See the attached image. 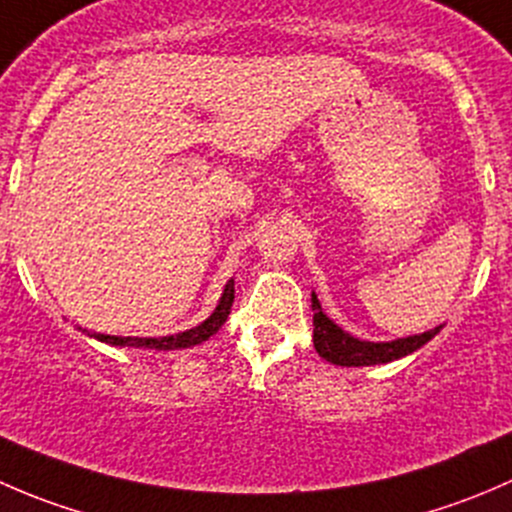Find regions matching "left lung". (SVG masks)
Segmentation results:
<instances>
[{
    "instance_id": "left-lung-1",
    "label": "left lung",
    "mask_w": 512,
    "mask_h": 512,
    "mask_svg": "<svg viewBox=\"0 0 512 512\" xmlns=\"http://www.w3.org/2000/svg\"><path fill=\"white\" fill-rule=\"evenodd\" d=\"M312 309H314V349L322 359L332 361L337 366H374V364H389V361L401 359V356L416 352L423 344L431 342L441 327L431 329V332L414 334V337L396 339V342H364L352 334L344 332L342 327L332 322L327 314L322 312L317 294L312 292Z\"/></svg>"
}]
</instances>
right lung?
I'll return each instance as SVG.
<instances>
[{
	"instance_id": "add662e5",
	"label": "right lung",
	"mask_w": 512,
	"mask_h": 512,
	"mask_svg": "<svg viewBox=\"0 0 512 512\" xmlns=\"http://www.w3.org/2000/svg\"><path fill=\"white\" fill-rule=\"evenodd\" d=\"M232 302H235V282H227L223 289V297H220L218 307L215 312L205 319L203 324L198 327L188 329V332H180V334H170V337H111V334H89V337L98 339L103 344H111V347H136V349H188L195 347V344H203L218 332L220 327L225 324L227 314H230Z\"/></svg>"
}]
</instances>
